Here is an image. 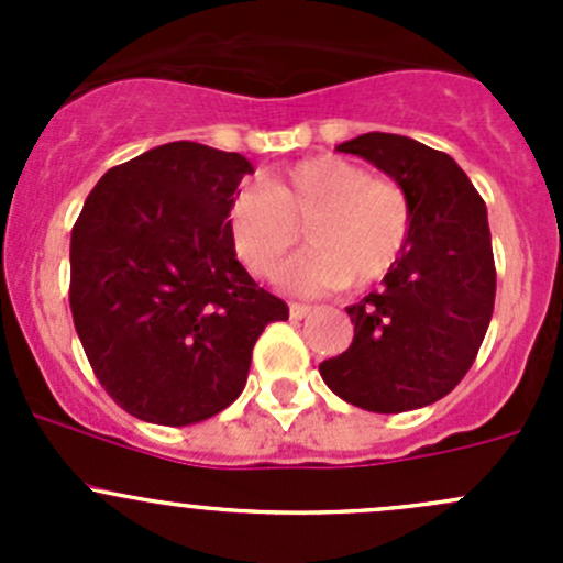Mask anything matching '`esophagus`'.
I'll return each instance as SVG.
<instances>
[{"label":"esophagus","instance_id":"1","mask_svg":"<svg viewBox=\"0 0 563 563\" xmlns=\"http://www.w3.org/2000/svg\"><path fill=\"white\" fill-rule=\"evenodd\" d=\"M310 310H313V308H310V305H297V302H294L291 308H288V313H291L294 321H299V318L310 316Z\"/></svg>","mask_w":563,"mask_h":563}]
</instances>
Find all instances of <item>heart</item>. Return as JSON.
Masks as SVG:
<instances>
[{"label":"heart","mask_w":563,"mask_h":563,"mask_svg":"<svg viewBox=\"0 0 563 563\" xmlns=\"http://www.w3.org/2000/svg\"><path fill=\"white\" fill-rule=\"evenodd\" d=\"M229 240L258 277H277L302 229L308 253L286 283L297 294L367 286L387 277L411 234V203L400 185L338 155H316L269 174L229 203Z\"/></svg>","instance_id":"obj_1"}]
</instances>
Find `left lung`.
Returning a JSON list of instances; mask_svg holds the SVG:
<instances>
[{"mask_svg":"<svg viewBox=\"0 0 563 563\" xmlns=\"http://www.w3.org/2000/svg\"><path fill=\"white\" fill-rule=\"evenodd\" d=\"M408 196L411 234L382 291L349 305L354 340L321 362L323 384L356 408L400 413L463 382L496 302L487 207L450 155L408 135L365 133L338 146Z\"/></svg>","mask_w":563,"mask_h":563,"instance_id":"left-lung-1","label":"left lung"}]
</instances>
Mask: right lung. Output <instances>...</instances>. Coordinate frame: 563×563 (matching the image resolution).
I'll return each mask as SVG.
<instances>
[{"instance_id":"add662e5","label":"right lung","mask_w":563,"mask_h":563,"mask_svg":"<svg viewBox=\"0 0 563 563\" xmlns=\"http://www.w3.org/2000/svg\"><path fill=\"white\" fill-rule=\"evenodd\" d=\"M240 152L174 141L111 168L70 236V310L108 395L144 422L185 428L242 395L283 299L258 288L229 240Z\"/></svg>"}]
</instances>
